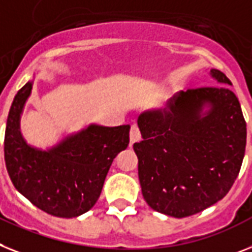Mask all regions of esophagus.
Wrapping results in <instances>:
<instances>
[{"mask_svg":"<svg viewBox=\"0 0 252 252\" xmlns=\"http://www.w3.org/2000/svg\"><path fill=\"white\" fill-rule=\"evenodd\" d=\"M129 139H130V145L138 142L139 139H141V132H139L138 126H137L136 124H133V126H130Z\"/></svg>","mask_w":252,"mask_h":252,"instance_id":"34e87169","label":"esophagus"}]
</instances>
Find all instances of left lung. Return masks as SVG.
<instances>
[{
  "mask_svg": "<svg viewBox=\"0 0 252 252\" xmlns=\"http://www.w3.org/2000/svg\"><path fill=\"white\" fill-rule=\"evenodd\" d=\"M210 74L220 86L181 91L165 109L145 111L137 120L143 139L133 149L143 198L169 217L197 214L221 200L242 165L246 122L241 105L225 74Z\"/></svg>",
  "mask_w": 252,
  "mask_h": 252,
  "instance_id": "obj_1",
  "label": "left lung"
}]
</instances>
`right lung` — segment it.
Returning <instances> with one entry per match:
<instances>
[{
	"mask_svg": "<svg viewBox=\"0 0 252 252\" xmlns=\"http://www.w3.org/2000/svg\"><path fill=\"white\" fill-rule=\"evenodd\" d=\"M33 82L15 96L5 132V162L15 188L38 209L59 218H75L100 197L113 160L129 145V126L91 124L42 151L25 142L20 115Z\"/></svg>",
	"mask_w": 252,
	"mask_h": 252,
	"instance_id": "1",
	"label": "right lung"
}]
</instances>
